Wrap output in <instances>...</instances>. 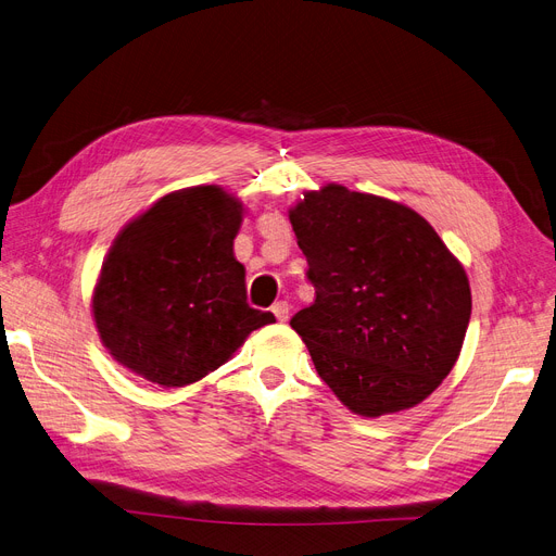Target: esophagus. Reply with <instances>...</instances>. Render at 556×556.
<instances>
[{"label": "esophagus", "instance_id": "obj_1", "mask_svg": "<svg viewBox=\"0 0 556 556\" xmlns=\"http://www.w3.org/2000/svg\"><path fill=\"white\" fill-rule=\"evenodd\" d=\"M271 312L276 314V319L282 324V321L289 319V303H287V301H278V303L271 307Z\"/></svg>", "mask_w": 556, "mask_h": 556}]
</instances>
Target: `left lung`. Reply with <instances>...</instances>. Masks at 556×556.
Instances as JSON below:
<instances>
[{
	"instance_id": "1",
	"label": "left lung",
	"mask_w": 556,
	"mask_h": 556,
	"mask_svg": "<svg viewBox=\"0 0 556 556\" xmlns=\"http://www.w3.org/2000/svg\"><path fill=\"white\" fill-rule=\"evenodd\" d=\"M289 222L314 303L292 316L316 374L359 416L422 403L453 371L470 321L462 262L412 207L328 182Z\"/></svg>"
}]
</instances>
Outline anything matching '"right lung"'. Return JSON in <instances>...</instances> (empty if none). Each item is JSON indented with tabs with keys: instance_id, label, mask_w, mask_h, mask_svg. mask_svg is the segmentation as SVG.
Returning <instances> with one entry per match:
<instances>
[{
	"instance_id": "add662e5",
	"label": "right lung",
	"mask_w": 556,
	"mask_h": 556,
	"mask_svg": "<svg viewBox=\"0 0 556 556\" xmlns=\"http://www.w3.org/2000/svg\"><path fill=\"white\" fill-rule=\"evenodd\" d=\"M242 217L240 199L197 185L157 199L119 230L92 314L124 368L161 387L192 384L276 321L247 303V271L232 253Z\"/></svg>"
}]
</instances>
